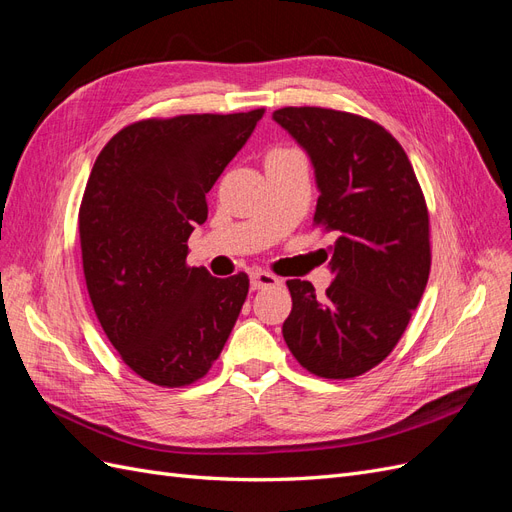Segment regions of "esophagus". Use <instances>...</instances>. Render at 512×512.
Wrapping results in <instances>:
<instances>
[{
	"mask_svg": "<svg viewBox=\"0 0 512 512\" xmlns=\"http://www.w3.org/2000/svg\"><path fill=\"white\" fill-rule=\"evenodd\" d=\"M250 280H252V288H254V290L269 288V286H277V284H280V277H275V275L269 273V271H254Z\"/></svg>",
	"mask_w": 512,
	"mask_h": 512,
	"instance_id": "34e87169",
	"label": "esophagus"
}]
</instances>
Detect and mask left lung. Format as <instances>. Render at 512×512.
Segmentation results:
<instances>
[{"instance_id": "8db88e82", "label": "left lung", "mask_w": 512, "mask_h": 512, "mask_svg": "<svg viewBox=\"0 0 512 512\" xmlns=\"http://www.w3.org/2000/svg\"><path fill=\"white\" fill-rule=\"evenodd\" d=\"M273 119L314 164V224L337 235L324 297L309 282H286L292 309L282 333L309 374L356 378L391 354L425 292V196L404 147L380 123L320 106H286Z\"/></svg>"}]
</instances>
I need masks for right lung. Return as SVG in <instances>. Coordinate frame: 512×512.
Here are the masks:
<instances>
[{
	"mask_svg": "<svg viewBox=\"0 0 512 512\" xmlns=\"http://www.w3.org/2000/svg\"><path fill=\"white\" fill-rule=\"evenodd\" d=\"M262 115L136 121L91 168L79 209L87 292L121 361L151 384L179 389L207 376L239 318L247 275L220 280L185 258L207 192Z\"/></svg>",
	"mask_w": 512,
	"mask_h": 512,
	"instance_id": "1",
	"label": "right lung"
}]
</instances>
